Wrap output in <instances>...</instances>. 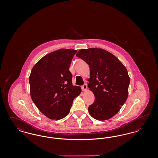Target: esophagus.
Returning <instances> with one entry per match:
<instances>
[{"mask_svg":"<svg viewBox=\"0 0 158 158\" xmlns=\"http://www.w3.org/2000/svg\"><path fill=\"white\" fill-rule=\"evenodd\" d=\"M87 85H86V84H85V85H83V86H82V89L83 91H86V89H87Z\"/></svg>","mask_w":158,"mask_h":158,"instance_id":"esophagus-1","label":"esophagus"}]
</instances>
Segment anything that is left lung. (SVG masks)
<instances>
[{"label": "left lung", "instance_id": "left-lung-1", "mask_svg": "<svg viewBox=\"0 0 158 158\" xmlns=\"http://www.w3.org/2000/svg\"><path fill=\"white\" fill-rule=\"evenodd\" d=\"M76 56L90 68L88 86L95 95L94 102L88 107L90 115L99 121L111 118L128 97L130 77L126 68L115 56L102 48L81 49Z\"/></svg>", "mask_w": 158, "mask_h": 158}]
</instances>
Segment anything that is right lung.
Instances as JSON below:
<instances>
[{"label": "right lung", "mask_w": 158, "mask_h": 158, "mask_svg": "<svg viewBox=\"0 0 158 158\" xmlns=\"http://www.w3.org/2000/svg\"><path fill=\"white\" fill-rule=\"evenodd\" d=\"M73 49H59L49 53L34 65L29 77L31 99L38 110L52 120H60L70 112L73 101L81 88L73 86L69 70Z\"/></svg>", "instance_id": "obj_1"}]
</instances>
